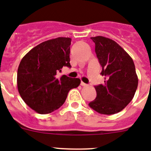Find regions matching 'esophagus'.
<instances>
[{
  "instance_id": "obj_1",
  "label": "esophagus",
  "mask_w": 151,
  "mask_h": 151,
  "mask_svg": "<svg viewBox=\"0 0 151 151\" xmlns=\"http://www.w3.org/2000/svg\"><path fill=\"white\" fill-rule=\"evenodd\" d=\"M81 85L85 87V86H87V84H85V83H84L83 82H81Z\"/></svg>"
}]
</instances>
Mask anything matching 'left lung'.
I'll return each instance as SVG.
<instances>
[{
	"label": "left lung",
	"mask_w": 151,
	"mask_h": 151,
	"mask_svg": "<svg viewBox=\"0 0 151 151\" xmlns=\"http://www.w3.org/2000/svg\"><path fill=\"white\" fill-rule=\"evenodd\" d=\"M91 38L95 44L104 82L94 87L97 97L88 105L101 114H115L134 97L138 84L135 66L132 57L115 41L103 36Z\"/></svg>",
	"instance_id": "obj_1"
}]
</instances>
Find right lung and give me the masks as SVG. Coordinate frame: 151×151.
Wrapping results in <instances>:
<instances>
[{
	"label": "right lung",
	"mask_w": 151,
	"mask_h": 151,
	"mask_svg": "<svg viewBox=\"0 0 151 151\" xmlns=\"http://www.w3.org/2000/svg\"><path fill=\"white\" fill-rule=\"evenodd\" d=\"M70 38L44 41L29 50L17 71V88L22 99L33 110L47 114L59 109L69 90L77 88L79 78L57 76L63 66L71 67Z\"/></svg>",
	"instance_id": "1"
}]
</instances>
